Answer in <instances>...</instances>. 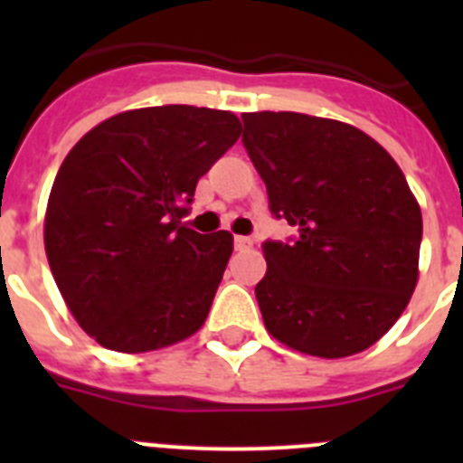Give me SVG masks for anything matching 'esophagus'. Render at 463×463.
<instances>
[{
    "label": "esophagus",
    "mask_w": 463,
    "mask_h": 463,
    "mask_svg": "<svg viewBox=\"0 0 463 463\" xmlns=\"http://www.w3.org/2000/svg\"><path fill=\"white\" fill-rule=\"evenodd\" d=\"M234 248H236V250H250L252 239H248V236H236Z\"/></svg>",
    "instance_id": "34e87169"
}]
</instances>
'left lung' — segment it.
<instances>
[{
    "label": "left lung",
    "mask_w": 463,
    "mask_h": 463,
    "mask_svg": "<svg viewBox=\"0 0 463 463\" xmlns=\"http://www.w3.org/2000/svg\"><path fill=\"white\" fill-rule=\"evenodd\" d=\"M243 146L292 243H264L255 294L269 334L341 359L394 326L420 278L422 211L392 155L357 127L292 110L243 113Z\"/></svg>",
    "instance_id": "left-lung-1"
}]
</instances>
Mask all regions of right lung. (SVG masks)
<instances>
[{
    "label": "right lung",
    "instance_id": "right-lung-1",
    "mask_svg": "<svg viewBox=\"0 0 463 463\" xmlns=\"http://www.w3.org/2000/svg\"><path fill=\"white\" fill-rule=\"evenodd\" d=\"M239 137L229 110L169 104L118 113L69 150L43 243L64 304L99 345L150 353L202 329L234 236L181 218Z\"/></svg>",
    "mask_w": 463,
    "mask_h": 463
}]
</instances>
